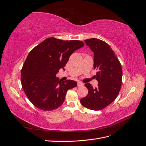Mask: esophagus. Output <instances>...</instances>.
I'll use <instances>...</instances> for the list:
<instances>
[{
  "label": "esophagus",
  "mask_w": 146,
  "mask_h": 146,
  "mask_svg": "<svg viewBox=\"0 0 146 146\" xmlns=\"http://www.w3.org/2000/svg\"><path fill=\"white\" fill-rule=\"evenodd\" d=\"M77 85H78V86H82L84 85V84L80 82H78L77 83Z\"/></svg>",
  "instance_id": "obj_1"
}]
</instances>
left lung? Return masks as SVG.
<instances>
[{
  "label": "left lung",
  "mask_w": 146,
  "mask_h": 146,
  "mask_svg": "<svg viewBox=\"0 0 146 146\" xmlns=\"http://www.w3.org/2000/svg\"><path fill=\"white\" fill-rule=\"evenodd\" d=\"M86 44L94 52V68L99 70L96 78L98 86L93 88L86 83L88 94L80 99L84 107L92 110H100L116 99L121 90L122 70L115 53L109 44L97 38L85 40Z\"/></svg>",
  "instance_id": "1"
}]
</instances>
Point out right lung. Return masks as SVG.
I'll use <instances>...</instances> for the list:
<instances>
[{"label":"right lung","mask_w":146,"mask_h":146,"mask_svg":"<svg viewBox=\"0 0 146 146\" xmlns=\"http://www.w3.org/2000/svg\"><path fill=\"white\" fill-rule=\"evenodd\" d=\"M84 46L81 41H63L48 38L30 52L21 70V84L27 98L44 111L58 108L64 102L68 90L76 82L59 80L56 74L64 69L73 52Z\"/></svg>","instance_id":"add662e5"}]
</instances>
